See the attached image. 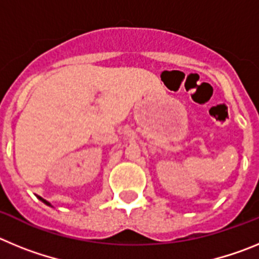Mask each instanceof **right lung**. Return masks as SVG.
<instances>
[{
    "label": "right lung",
    "instance_id": "1",
    "mask_svg": "<svg viewBox=\"0 0 259 259\" xmlns=\"http://www.w3.org/2000/svg\"><path fill=\"white\" fill-rule=\"evenodd\" d=\"M38 200H41V201H42V202H44V203H47L48 206H52V205H50V203H49V202H48V201H47V200H44V198H41V197H38Z\"/></svg>",
    "mask_w": 259,
    "mask_h": 259
}]
</instances>
